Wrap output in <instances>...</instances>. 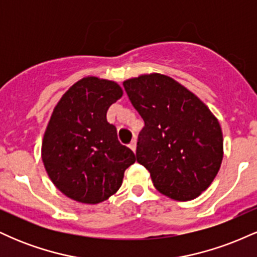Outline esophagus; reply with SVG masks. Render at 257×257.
Listing matches in <instances>:
<instances>
[{
  "mask_svg": "<svg viewBox=\"0 0 257 257\" xmlns=\"http://www.w3.org/2000/svg\"><path fill=\"white\" fill-rule=\"evenodd\" d=\"M129 147H131V150L133 152H135V150H137V140H132V143L129 144Z\"/></svg>",
  "mask_w": 257,
  "mask_h": 257,
  "instance_id": "esophagus-1",
  "label": "esophagus"
}]
</instances>
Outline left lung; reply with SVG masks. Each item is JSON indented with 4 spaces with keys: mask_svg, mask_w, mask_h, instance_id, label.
Returning a JSON list of instances; mask_svg holds the SVG:
<instances>
[{
    "mask_svg": "<svg viewBox=\"0 0 257 257\" xmlns=\"http://www.w3.org/2000/svg\"><path fill=\"white\" fill-rule=\"evenodd\" d=\"M145 126L137 161L155 187L175 200H191L210 186L223 157L221 126L206 106L168 76L152 73L123 82Z\"/></svg>",
    "mask_w": 257,
    "mask_h": 257,
    "instance_id": "obj_1",
    "label": "left lung"
}]
</instances>
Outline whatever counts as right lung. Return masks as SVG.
Listing matches in <instances>:
<instances>
[{"label": "right lung", "mask_w": 257, "mask_h": 257, "mask_svg": "<svg viewBox=\"0 0 257 257\" xmlns=\"http://www.w3.org/2000/svg\"><path fill=\"white\" fill-rule=\"evenodd\" d=\"M122 94L116 82L85 77L55 106L43 137L42 161L53 184L69 198L104 202L117 192L125 169L137 161L106 119L108 107Z\"/></svg>", "instance_id": "1"}]
</instances>
